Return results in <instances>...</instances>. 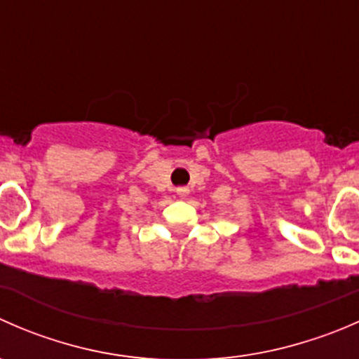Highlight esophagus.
<instances>
[{
  "instance_id": "1",
  "label": "esophagus",
  "mask_w": 359,
  "mask_h": 359,
  "mask_svg": "<svg viewBox=\"0 0 359 359\" xmlns=\"http://www.w3.org/2000/svg\"><path fill=\"white\" fill-rule=\"evenodd\" d=\"M175 193L179 194L180 198H186L187 194H189V187H177V189H175Z\"/></svg>"
}]
</instances>
